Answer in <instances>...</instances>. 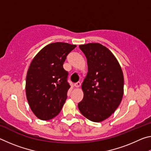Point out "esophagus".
I'll use <instances>...</instances> for the list:
<instances>
[{"label":"esophagus","instance_id":"esophagus-1","mask_svg":"<svg viewBox=\"0 0 151 151\" xmlns=\"http://www.w3.org/2000/svg\"><path fill=\"white\" fill-rule=\"evenodd\" d=\"M81 85V83H80V82H78V83H75V84H74V86H75V87H76V88L80 87Z\"/></svg>","mask_w":151,"mask_h":151}]
</instances>
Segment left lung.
Here are the masks:
<instances>
[{
  "mask_svg": "<svg viewBox=\"0 0 151 151\" xmlns=\"http://www.w3.org/2000/svg\"><path fill=\"white\" fill-rule=\"evenodd\" d=\"M87 59L88 73L82 84L84 96L78 104L81 114L93 122L108 119L121 104L124 76L118 60L99 43L79 45Z\"/></svg>",
  "mask_w": 151,
  "mask_h": 151,
  "instance_id": "1",
  "label": "left lung"
}]
</instances>
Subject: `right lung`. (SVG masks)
I'll use <instances>...</instances> for the list:
<instances>
[{
    "mask_svg": "<svg viewBox=\"0 0 151 151\" xmlns=\"http://www.w3.org/2000/svg\"><path fill=\"white\" fill-rule=\"evenodd\" d=\"M76 46L53 42L42 48L30 63L26 78L28 103L35 116L52 119L60 112L70 88L63 68L66 56Z\"/></svg>",
    "mask_w": 151,
    "mask_h": 151,
    "instance_id": "add662e5",
    "label": "right lung"
}]
</instances>
